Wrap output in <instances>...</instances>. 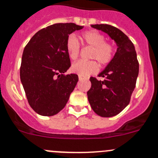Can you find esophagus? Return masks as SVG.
<instances>
[{
    "label": "esophagus",
    "mask_w": 158,
    "mask_h": 158,
    "mask_svg": "<svg viewBox=\"0 0 158 158\" xmlns=\"http://www.w3.org/2000/svg\"><path fill=\"white\" fill-rule=\"evenodd\" d=\"M83 79H85V77H82V76H79V81L83 80Z\"/></svg>",
    "instance_id": "1"
}]
</instances>
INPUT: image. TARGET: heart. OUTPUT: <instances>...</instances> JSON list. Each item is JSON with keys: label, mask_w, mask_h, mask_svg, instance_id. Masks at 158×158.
I'll list each match as a JSON object with an SVG mask.
<instances>
[{"label": "heart", "mask_w": 158, "mask_h": 158, "mask_svg": "<svg viewBox=\"0 0 158 158\" xmlns=\"http://www.w3.org/2000/svg\"><path fill=\"white\" fill-rule=\"evenodd\" d=\"M82 42L92 47L89 59L95 60L83 61L80 60L72 65L71 71L80 76H87L96 73L98 63L101 66L108 65L112 60L114 55V47L110 43L106 42V37L96 30H89L80 36ZM66 50L72 60H76L80 52V46L73 35L68 37L66 41Z\"/></svg>", "instance_id": "obj_1"}]
</instances>
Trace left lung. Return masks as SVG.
I'll use <instances>...</instances> for the list:
<instances>
[{
	"mask_svg": "<svg viewBox=\"0 0 158 158\" xmlns=\"http://www.w3.org/2000/svg\"><path fill=\"white\" fill-rule=\"evenodd\" d=\"M91 27L107 33L118 47L112 60L98 74L106 78L105 80L91 77L92 86L87 92L92 110L101 117H112L130 102L139 73V63L133 43L123 32L109 24Z\"/></svg>",
	"mask_w": 158,
	"mask_h": 158,
	"instance_id": "obj_1",
	"label": "left lung"
}]
</instances>
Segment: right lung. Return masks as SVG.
<instances>
[{
    "label": "right lung",
    "instance_id": "obj_1",
    "mask_svg": "<svg viewBox=\"0 0 158 158\" xmlns=\"http://www.w3.org/2000/svg\"><path fill=\"white\" fill-rule=\"evenodd\" d=\"M83 28L55 23L39 30L23 50L20 76L30 107L43 116L60 112L77 84L76 74L64 75L71 66L66 50L70 33Z\"/></svg>",
    "mask_w": 158,
    "mask_h": 158
}]
</instances>
